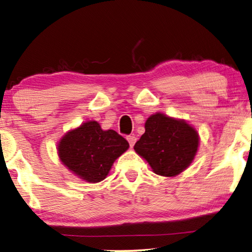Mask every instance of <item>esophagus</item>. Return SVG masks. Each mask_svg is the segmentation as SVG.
Segmentation results:
<instances>
[{"mask_svg": "<svg viewBox=\"0 0 252 252\" xmlns=\"http://www.w3.org/2000/svg\"><path fill=\"white\" fill-rule=\"evenodd\" d=\"M126 139H127V141H129L130 147L132 148L133 146H134V144H136V141H137V138H136V136H127V137H126Z\"/></svg>", "mask_w": 252, "mask_h": 252, "instance_id": "obj_1", "label": "esophagus"}]
</instances>
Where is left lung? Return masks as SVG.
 <instances>
[{
    "instance_id": "1",
    "label": "left lung",
    "mask_w": 252,
    "mask_h": 252,
    "mask_svg": "<svg viewBox=\"0 0 252 252\" xmlns=\"http://www.w3.org/2000/svg\"><path fill=\"white\" fill-rule=\"evenodd\" d=\"M145 130L133 148L156 174L175 176L193 160L199 137L186 121L156 113L146 121Z\"/></svg>"
}]
</instances>
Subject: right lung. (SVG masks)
<instances>
[{"label":"right lung","instance_id":"add662e5","mask_svg":"<svg viewBox=\"0 0 252 252\" xmlns=\"http://www.w3.org/2000/svg\"><path fill=\"white\" fill-rule=\"evenodd\" d=\"M129 148V142L114 130H102L99 123L88 121L71 130L59 142L62 163L90 183L106 178L114 160Z\"/></svg>","mask_w":252,"mask_h":252}]
</instances>
